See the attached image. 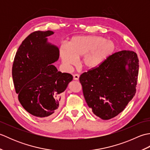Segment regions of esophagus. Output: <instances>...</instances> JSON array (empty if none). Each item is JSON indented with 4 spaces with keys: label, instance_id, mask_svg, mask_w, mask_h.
Here are the masks:
<instances>
[{
    "label": "esophagus",
    "instance_id": "1",
    "mask_svg": "<svg viewBox=\"0 0 150 150\" xmlns=\"http://www.w3.org/2000/svg\"><path fill=\"white\" fill-rule=\"evenodd\" d=\"M79 79V75H78V74L73 75V80L78 81Z\"/></svg>",
    "mask_w": 150,
    "mask_h": 150
}]
</instances>
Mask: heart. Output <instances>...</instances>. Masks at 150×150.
Instances as JSON below:
<instances>
[{
	"label": "heart",
	"mask_w": 150,
	"mask_h": 150,
	"mask_svg": "<svg viewBox=\"0 0 150 150\" xmlns=\"http://www.w3.org/2000/svg\"><path fill=\"white\" fill-rule=\"evenodd\" d=\"M116 45L106 38L96 35L75 36L68 44H62L59 55L66 68L77 63V59L81 58V65L83 68L93 69L99 67L115 53Z\"/></svg>",
	"instance_id": "obj_1"
}]
</instances>
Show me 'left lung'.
Instances as JSON below:
<instances>
[{"label": "left lung", "mask_w": 150, "mask_h": 150, "mask_svg": "<svg viewBox=\"0 0 150 150\" xmlns=\"http://www.w3.org/2000/svg\"><path fill=\"white\" fill-rule=\"evenodd\" d=\"M139 66L137 53L123 50L82 73L79 80L84 97L95 115L109 120L124 110L135 94Z\"/></svg>", "instance_id": "obj_1"}]
</instances>
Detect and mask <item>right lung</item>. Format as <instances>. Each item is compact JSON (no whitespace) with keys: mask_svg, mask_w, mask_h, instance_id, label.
<instances>
[{"mask_svg":"<svg viewBox=\"0 0 150 150\" xmlns=\"http://www.w3.org/2000/svg\"><path fill=\"white\" fill-rule=\"evenodd\" d=\"M52 31H37L22 41L14 59L12 77L18 100L25 110L39 119L52 118L61 104L62 93L73 80L68 73L52 64L59 50L47 40Z\"/></svg>","mask_w":150,"mask_h":150,"instance_id":"add662e5","label":"right lung"}]
</instances>
